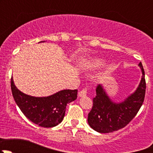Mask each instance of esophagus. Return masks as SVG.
<instances>
[{
    "label": "esophagus",
    "instance_id": "obj_1",
    "mask_svg": "<svg viewBox=\"0 0 153 153\" xmlns=\"http://www.w3.org/2000/svg\"><path fill=\"white\" fill-rule=\"evenodd\" d=\"M86 94H87V89L86 88H84L81 92H79V96L80 97H84L86 96Z\"/></svg>",
    "mask_w": 153,
    "mask_h": 153
}]
</instances>
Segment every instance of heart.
<instances>
[{
    "instance_id": "b5f03b06",
    "label": "heart",
    "mask_w": 153,
    "mask_h": 153,
    "mask_svg": "<svg viewBox=\"0 0 153 153\" xmlns=\"http://www.w3.org/2000/svg\"><path fill=\"white\" fill-rule=\"evenodd\" d=\"M103 64H104V61H102L101 59H98V58H95V59L91 61L89 66L92 68H97L101 67Z\"/></svg>"
}]
</instances>
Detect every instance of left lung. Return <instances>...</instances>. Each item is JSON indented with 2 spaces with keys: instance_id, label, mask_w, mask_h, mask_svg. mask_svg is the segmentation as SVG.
<instances>
[{
  "instance_id": "obj_1",
  "label": "left lung",
  "mask_w": 153,
  "mask_h": 153,
  "mask_svg": "<svg viewBox=\"0 0 153 153\" xmlns=\"http://www.w3.org/2000/svg\"><path fill=\"white\" fill-rule=\"evenodd\" d=\"M142 78L136 91L123 102H112L107 96L102 86L96 87V96L92 99V109L88 114L89 126L101 133H108L122 129L137 115L144 101L146 92L145 73L141 62Z\"/></svg>"
}]
</instances>
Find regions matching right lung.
<instances>
[{
	"label": "right lung",
	"mask_w": 153,
	"mask_h": 153,
	"mask_svg": "<svg viewBox=\"0 0 153 153\" xmlns=\"http://www.w3.org/2000/svg\"><path fill=\"white\" fill-rule=\"evenodd\" d=\"M12 95L21 112L29 121L42 127H53L62 121L67 104L77 98V89H64L48 97L26 95L15 86L11 78Z\"/></svg>",
	"instance_id": "add662e5"
}]
</instances>
